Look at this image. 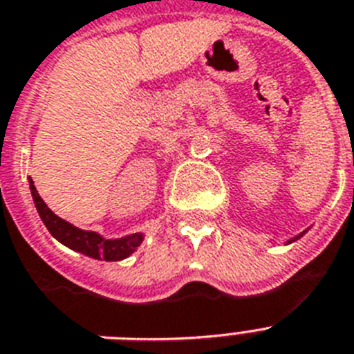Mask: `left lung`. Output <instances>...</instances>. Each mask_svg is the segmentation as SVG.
<instances>
[{
    "label": "left lung",
    "instance_id": "left-lung-1",
    "mask_svg": "<svg viewBox=\"0 0 354 354\" xmlns=\"http://www.w3.org/2000/svg\"><path fill=\"white\" fill-rule=\"evenodd\" d=\"M308 230H310V228H306V230H302V232H301V234H299V236L292 237V239H290V241H288V243H286V245H292V243H295V241H297V239H301V237H302V236H304V234H306V232H308ZM270 243H272V245H275V243H273V241H270Z\"/></svg>",
    "mask_w": 354,
    "mask_h": 354
}]
</instances>
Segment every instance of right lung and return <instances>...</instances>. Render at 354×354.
I'll return each instance as SVG.
<instances>
[{"label":"right lung","instance_id":"obj_1","mask_svg":"<svg viewBox=\"0 0 354 354\" xmlns=\"http://www.w3.org/2000/svg\"><path fill=\"white\" fill-rule=\"evenodd\" d=\"M28 183H30V192L32 198H34L35 209L39 212V218L43 219L44 227L48 228V232L59 243H62V245L71 248V250L79 252L82 255H88L91 259L124 261L131 254H135L138 250V246L144 243V232H135L129 234V236L108 239V237L100 236L99 232L82 230V228L71 225L66 219L59 218L57 214L48 209V205L44 203L43 198L37 192V189H35L32 178H28Z\"/></svg>","mask_w":354,"mask_h":354}]
</instances>
